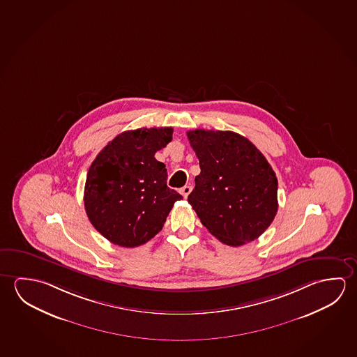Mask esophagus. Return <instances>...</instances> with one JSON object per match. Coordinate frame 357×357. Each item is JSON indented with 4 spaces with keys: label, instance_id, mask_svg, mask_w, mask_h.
Returning a JSON list of instances; mask_svg holds the SVG:
<instances>
[{
    "label": "esophagus",
    "instance_id": "1",
    "mask_svg": "<svg viewBox=\"0 0 357 357\" xmlns=\"http://www.w3.org/2000/svg\"><path fill=\"white\" fill-rule=\"evenodd\" d=\"M190 192H192V187L190 185H184L181 189V194L184 198H188V195L190 194Z\"/></svg>",
    "mask_w": 357,
    "mask_h": 357
}]
</instances>
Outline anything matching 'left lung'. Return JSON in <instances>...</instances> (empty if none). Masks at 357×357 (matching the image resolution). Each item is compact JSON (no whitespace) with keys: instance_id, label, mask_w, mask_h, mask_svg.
Segmentation results:
<instances>
[{"instance_id":"8db88e82","label":"left lung","mask_w":357,"mask_h":357,"mask_svg":"<svg viewBox=\"0 0 357 357\" xmlns=\"http://www.w3.org/2000/svg\"><path fill=\"white\" fill-rule=\"evenodd\" d=\"M188 138L200 165L188 202L202 224L229 246L257 239L278 211V179L263 153L230 130L195 129Z\"/></svg>"}]
</instances>
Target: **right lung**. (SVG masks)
<instances>
[{
	"label": "right lung",
	"mask_w": 357,
	"mask_h": 357,
	"mask_svg": "<svg viewBox=\"0 0 357 357\" xmlns=\"http://www.w3.org/2000/svg\"><path fill=\"white\" fill-rule=\"evenodd\" d=\"M172 135L170 127L123 132L91 164L84 208L96 230L113 244H146L162 230L176 200L183 199L167 187L165 164L154 158Z\"/></svg>",
	"instance_id": "obj_1"
}]
</instances>
